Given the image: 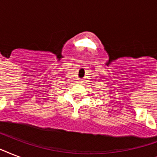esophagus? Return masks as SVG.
Here are the masks:
<instances>
[{
  "instance_id": "1",
  "label": "esophagus",
  "mask_w": 157,
  "mask_h": 157,
  "mask_svg": "<svg viewBox=\"0 0 157 157\" xmlns=\"http://www.w3.org/2000/svg\"><path fill=\"white\" fill-rule=\"evenodd\" d=\"M78 82H79V83H82V80H79Z\"/></svg>"
}]
</instances>
